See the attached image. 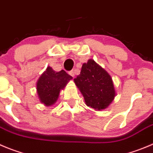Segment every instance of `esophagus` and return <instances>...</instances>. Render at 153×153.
Instances as JSON below:
<instances>
[{"mask_svg": "<svg viewBox=\"0 0 153 153\" xmlns=\"http://www.w3.org/2000/svg\"><path fill=\"white\" fill-rule=\"evenodd\" d=\"M70 75L71 76H73V77H74V76H75V71H70Z\"/></svg>", "mask_w": 153, "mask_h": 153, "instance_id": "obj_1", "label": "esophagus"}]
</instances>
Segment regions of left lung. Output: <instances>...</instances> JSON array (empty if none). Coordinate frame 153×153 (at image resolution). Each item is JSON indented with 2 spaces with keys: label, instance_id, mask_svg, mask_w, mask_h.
<instances>
[{
  "label": "left lung",
  "instance_id": "left-lung-1",
  "mask_svg": "<svg viewBox=\"0 0 153 153\" xmlns=\"http://www.w3.org/2000/svg\"><path fill=\"white\" fill-rule=\"evenodd\" d=\"M74 81L85 104L94 110L107 108L116 95L110 75L93 59L82 65L80 74Z\"/></svg>",
  "mask_w": 153,
  "mask_h": 153
}]
</instances>
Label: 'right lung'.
Segmentation results:
<instances>
[{
    "instance_id": "right-lung-1",
    "label": "right lung",
    "mask_w": 153,
    "mask_h": 153,
    "mask_svg": "<svg viewBox=\"0 0 153 153\" xmlns=\"http://www.w3.org/2000/svg\"><path fill=\"white\" fill-rule=\"evenodd\" d=\"M72 79L64 70L56 72L51 67H47L37 82V93L41 104L47 107L55 104L61 90Z\"/></svg>"
}]
</instances>
